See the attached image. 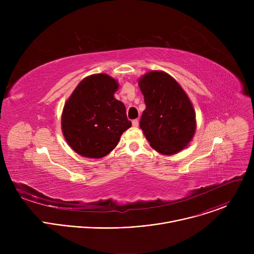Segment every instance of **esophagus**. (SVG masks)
Segmentation results:
<instances>
[{
	"label": "esophagus",
	"instance_id": "obj_1",
	"mask_svg": "<svg viewBox=\"0 0 254 254\" xmlns=\"http://www.w3.org/2000/svg\"><path fill=\"white\" fill-rule=\"evenodd\" d=\"M131 124H132V127H138V121L137 120H133L132 122H131Z\"/></svg>",
	"mask_w": 254,
	"mask_h": 254
}]
</instances>
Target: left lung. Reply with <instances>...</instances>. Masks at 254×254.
Segmentation results:
<instances>
[{"instance_id": "1", "label": "left lung", "mask_w": 254, "mask_h": 254, "mask_svg": "<svg viewBox=\"0 0 254 254\" xmlns=\"http://www.w3.org/2000/svg\"><path fill=\"white\" fill-rule=\"evenodd\" d=\"M138 86L146 103L139 127L150 146L166 156L184 150L196 131V114L187 93L160 70L142 75Z\"/></svg>"}]
</instances>
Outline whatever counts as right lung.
<instances>
[{
	"label": "right lung",
	"mask_w": 254,
	"mask_h": 254,
	"mask_svg": "<svg viewBox=\"0 0 254 254\" xmlns=\"http://www.w3.org/2000/svg\"><path fill=\"white\" fill-rule=\"evenodd\" d=\"M118 81L92 74L82 79L64 104L61 128L69 147L78 155L100 159L117 146L131 127L125 104L115 98Z\"/></svg>",
	"instance_id": "add662e5"
}]
</instances>
